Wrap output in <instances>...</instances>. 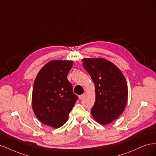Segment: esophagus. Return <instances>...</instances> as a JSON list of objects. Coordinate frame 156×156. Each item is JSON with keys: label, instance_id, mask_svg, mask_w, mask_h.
I'll list each match as a JSON object with an SVG mask.
<instances>
[{"label": "esophagus", "instance_id": "esophagus-1", "mask_svg": "<svg viewBox=\"0 0 156 156\" xmlns=\"http://www.w3.org/2000/svg\"><path fill=\"white\" fill-rule=\"evenodd\" d=\"M85 96H86V94H85V93H83V94H82V95H79V96H78V97H79V99H82L84 97H85Z\"/></svg>", "mask_w": 156, "mask_h": 156}]
</instances>
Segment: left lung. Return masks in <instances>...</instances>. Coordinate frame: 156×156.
<instances>
[{
  "instance_id": "left-lung-1",
  "label": "left lung",
  "mask_w": 156,
  "mask_h": 156,
  "mask_svg": "<svg viewBox=\"0 0 156 156\" xmlns=\"http://www.w3.org/2000/svg\"><path fill=\"white\" fill-rule=\"evenodd\" d=\"M83 66L95 84V102L93 118L106 125L116 119L126 108L128 88L123 73L112 62L103 58H83Z\"/></svg>"
}]
</instances>
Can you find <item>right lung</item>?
Wrapping results in <instances>:
<instances>
[{"instance_id":"right-lung-1","label":"right lung","mask_w":156,"mask_h":156,"mask_svg":"<svg viewBox=\"0 0 156 156\" xmlns=\"http://www.w3.org/2000/svg\"><path fill=\"white\" fill-rule=\"evenodd\" d=\"M73 64V61H51L35 78L32 107L37 118L46 126L53 128L63 126L78 100L66 78Z\"/></svg>"}]
</instances>
